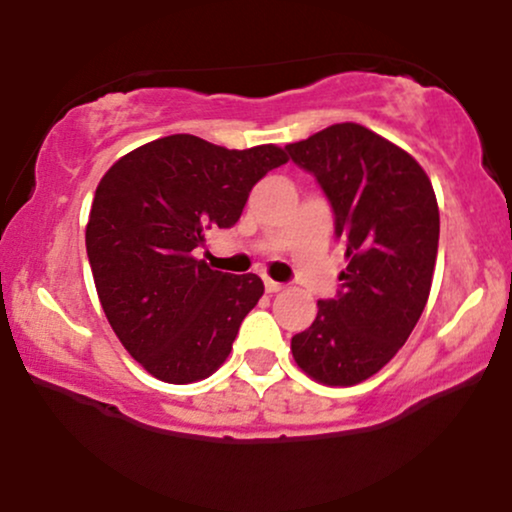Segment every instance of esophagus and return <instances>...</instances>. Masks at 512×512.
<instances>
[{"label":"esophagus","mask_w":512,"mask_h":512,"mask_svg":"<svg viewBox=\"0 0 512 512\" xmlns=\"http://www.w3.org/2000/svg\"><path fill=\"white\" fill-rule=\"evenodd\" d=\"M264 289H267V293H279L284 289V284H279V281L274 279H264Z\"/></svg>","instance_id":"esophagus-1"}]
</instances>
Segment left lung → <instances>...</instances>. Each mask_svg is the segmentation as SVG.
Listing matches in <instances>:
<instances>
[{
	"label": "left lung",
	"mask_w": 512,
	"mask_h": 512,
	"mask_svg": "<svg viewBox=\"0 0 512 512\" xmlns=\"http://www.w3.org/2000/svg\"><path fill=\"white\" fill-rule=\"evenodd\" d=\"M286 149L322 185L346 248L342 291L317 301L313 325L291 339L293 361L315 383L358 385L390 363L424 313L438 255L436 192L414 156L356 122Z\"/></svg>",
	"instance_id": "left-lung-1"
}]
</instances>
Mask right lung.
Returning a JSON list of instances; mask_svg holds the SVG:
<instances>
[{"mask_svg": "<svg viewBox=\"0 0 512 512\" xmlns=\"http://www.w3.org/2000/svg\"><path fill=\"white\" fill-rule=\"evenodd\" d=\"M286 161L276 144L240 151L170 134L117 158L98 182L88 262L110 327L146 373L197 383L231 354L264 284L216 272L192 252L204 231L231 228L255 182Z\"/></svg>", "mask_w": 512, "mask_h": 512, "instance_id": "obj_1", "label": "right lung"}]
</instances>
